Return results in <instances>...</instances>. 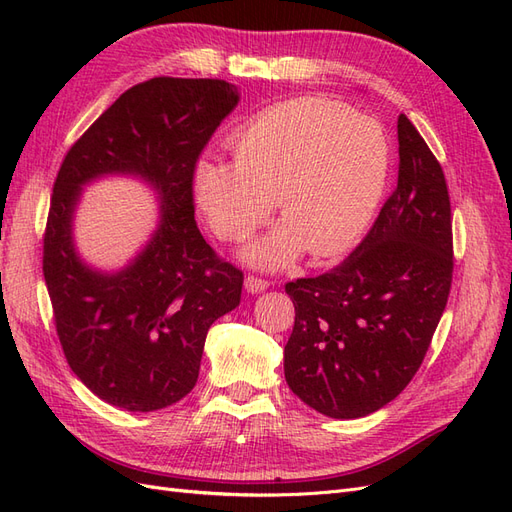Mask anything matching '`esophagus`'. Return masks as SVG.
Returning a JSON list of instances; mask_svg holds the SVG:
<instances>
[{"label": "esophagus", "mask_w": 512, "mask_h": 512, "mask_svg": "<svg viewBox=\"0 0 512 512\" xmlns=\"http://www.w3.org/2000/svg\"><path fill=\"white\" fill-rule=\"evenodd\" d=\"M267 286H269V282L260 280V277H254V275H247V277H245V290H247V292L258 294V292H262V290H267Z\"/></svg>", "instance_id": "esophagus-1"}]
</instances>
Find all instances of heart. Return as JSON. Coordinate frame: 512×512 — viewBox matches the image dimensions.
Returning <instances> with one entry per match:
<instances>
[{"label": "heart", "mask_w": 512, "mask_h": 512, "mask_svg": "<svg viewBox=\"0 0 512 512\" xmlns=\"http://www.w3.org/2000/svg\"><path fill=\"white\" fill-rule=\"evenodd\" d=\"M230 153L232 162L194 166V203L220 237L239 241L275 200L282 222L241 252L260 269L288 267L305 247L316 258L346 252L374 222L391 173L382 123L324 98L260 113L232 136Z\"/></svg>", "instance_id": "1"}]
</instances>
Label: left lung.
I'll return each instance as SVG.
<instances>
[{
	"label": "left lung",
	"mask_w": 512,
	"mask_h": 512,
	"mask_svg": "<svg viewBox=\"0 0 512 512\" xmlns=\"http://www.w3.org/2000/svg\"><path fill=\"white\" fill-rule=\"evenodd\" d=\"M399 177L378 220L335 269L286 284L294 327L290 391L331 418H361L406 389L431 344L453 280L451 200L442 166L406 115Z\"/></svg>",
	"instance_id": "1"
}]
</instances>
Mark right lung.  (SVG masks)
<instances>
[{"label": "right lung", "mask_w": 512, "mask_h": 512, "mask_svg": "<svg viewBox=\"0 0 512 512\" xmlns=\"http://www.w3.org/2000/svg\"><path fill=\"white\" fill-rule=\"evenodd\" d=\"M237 104L232 83L158 76L108 106L59 168L44 282L68 365L106 404H177L198 380L209 327L241 301L243 273L200 235L192 198L200 151ZM104 176L141 180L159 203L157 230L119 270L91 266L73 239L82 190Z\"/></svg>", "instance_id": "obj_1"}]
</instances>
